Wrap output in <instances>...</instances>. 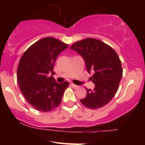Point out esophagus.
Returning <instances> with one entry per match:
<instances>
[{"label": "esophagus", "mask_w": 145, "mask_h": 145, "mask_svg": "<svg viewBox=\"0 0 145 145\" xmlns=\"http://www.w3.org/2000/svg\"><path fill=\"white\" fill-rule=\"evenodd\" d=\"M71 87H73L75 89H78V88H79V86L76 85V84H71Z\"/></svg>", "instance_id": "obj_1"}]
</instances>
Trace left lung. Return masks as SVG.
Returning <instances> with one entry per match:
<instances>
[{"instance_id":"left-lung-1","label":"left lung","mask_w":145,"mask_h":145,"mask_svg":"<svg viewBox=\"0 0 145 145\" xmlns=\"http://www.w3.org/2000/svg\"><path fill=\"white\" fill-rule=\"evenodd\" d=\"M70 49L76 51L85 61L93 90L86 89V96L80 102L91 109L103 107L110 101L119 89L123 76L121 62L117 54L108 45L93 38L76 42Z\"/></svg>"}]
</instances>
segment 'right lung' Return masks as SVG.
I'll use <instances>...</instances> for the list:
<instances>
[{"label":"right lung","instance_id":"obj_1","mask_svg":"<svg viewBox=\"0 0 145 145\" xmlns=\"http://www.w3.org/2000/svg\"><path fill=\"white\" fill-rule=\"evenodd\" d=\"M68 45L53 37H45L24 52L18 64V82L26 100L41 112H50L61 104L69 82L57 83L54 65Z\"/></svg>","mask_w":145,"mask_h":145}]
</instances>
